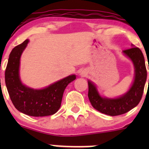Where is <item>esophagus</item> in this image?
<instances>
[{
  "instance_id": "34e87169",
  "label": "esophagus",
  "mask_w": 149,
  "mask_h": 149,
  "mask_svg": "<svg viewBox=\"0 0 149 149\" xmlns=\"http://www.w3.org/2000/svg\"><path fill=\"white\" fill-rule=\"evenodd\" d=\"M86 71H85V70H81V71L80 72V75L82 76H85L86 75Z\"/></svg>"
}]
</instances>
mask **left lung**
I'll use <instances>...</instances> for the list:
<instances>
[{
	"label": "left lung",
	"instance_id": "8db88e82",
	"mask_svg": "<svg viewBox=\"0 0 149 149\" xmlns=\"http://www.w3.org/2000/svg\"><path fill=\"white\" fill-rule=\"evenodd\" d=\"M132 46L130 49L123 51L132 61L135 69L134 79L127 92L115 98L102 97L95 84L88 80V100L93 107L102 113L110 116L123 115L137 106L142 98L147 78L145 60L141 49Z\"/></svg>",
	"mask_w": 149,
	"mask_h": 149
}]
</instances>
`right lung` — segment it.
<instances>
[{
  "mask_svg": "<svg viewBox=\"0 0 149 149\" xmlns=\"http://www.w3.org/2000/svg\"><path fill=\"white\" fill-rule=\"evenodd\" d=\"M29 42L26 40L10 52L5 72L7 90L12 103L19 112L33 117L52 115L60 109L66 86L76 79V76L70 75L40 89L22 84L19 73L20 59Z\"/></svg>",
  "mask_w": 149,
  "mask_h": 149,
  "instance_id": "obj_1",
  "label": "right lung"
}]
</instances>
